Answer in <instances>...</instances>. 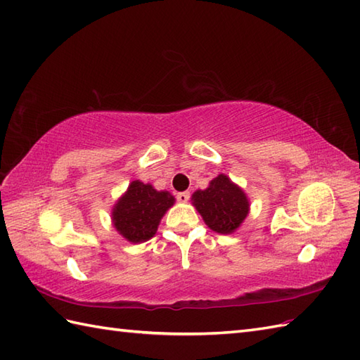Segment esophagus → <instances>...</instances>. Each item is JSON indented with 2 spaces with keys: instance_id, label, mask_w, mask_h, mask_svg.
<instances>
[{
  "instance_id": "1",
  "label": "esophagus",
  "mask_w": 360,
  "mask_h": 360,
  "mask_svg": "<svg viewBox=\"0 0 360 360\" xmlns=\"http://www.w3.org/2000/svg\"><path fill=\"white\" fill-rule=\"evenodd\" d=\"M176 200H178L179 202H187L190 200V192H181L176 195Z\"/></svg>"
}]
</instances>
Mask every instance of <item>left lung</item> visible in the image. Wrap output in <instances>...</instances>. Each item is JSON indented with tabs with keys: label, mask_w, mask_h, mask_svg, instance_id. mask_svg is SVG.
I'll use <instances>...</instances> for the list:
<instances>
[{
	"label": "left lung",
	"mask_w": 360,
	"mask_h": 360,
	"mask_svg": "<svg viewBox=\"0 0 360 360\" xmlns=\"http://www.w3.org/2000/svg\"><path fill=\"white\" fill-rule=\"evenodd\" d=\"M192 200L205 224L218 233L236 231L249 212L246 195L226 174H219L205 190H198Z\"/></svg>",
	"instance_id": "8db88e82"
}]
</instances>
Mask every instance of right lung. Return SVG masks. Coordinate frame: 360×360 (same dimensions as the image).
<instances>
[{
	"label": "right lung",
	"instance_id": "1",
	"mask_svg": "<svg viewBox=\"0 0 360 360\" xmlns=\"http://www.w3.org/2000/svg\"><path fill=\"white\" fill-rule=\"evenodd\" d=\"M173 202L174 198L168 192H158L150 184L133 181L114 205V227L128 241H147L156 233L160 218Z\"/></svg>",
	"mask_w": 360,
	"mask_h": 360
}]
</instances>
